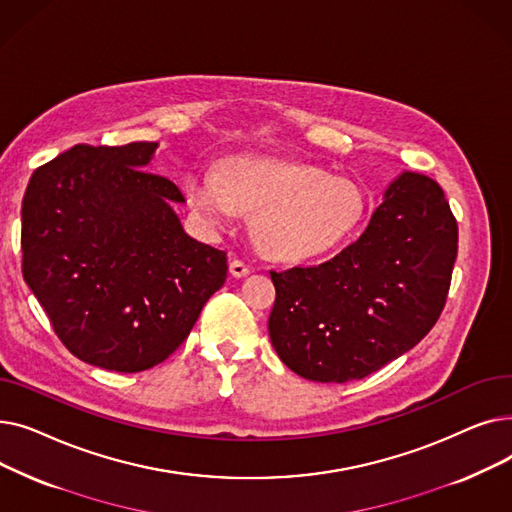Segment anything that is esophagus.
Segmentation results:
<instances>
[{
	"label": "esophagus",
	"instance_id": "34e87169",
	"mask_svg": "<svg viewBox=\"0 0 512 512\" xmlns=\"http://www.w3.org/2000/svg\"><path fill=\"white\" fill-rule=\"evenodd\" d=\"M249 265L245 263V261H240V259H232L230 261V274L234 276V278H245V276H249Z\"/></svg>",
	"mask_w": 512,
	"mask_h": 512
}]
</instances>
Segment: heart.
Here are the masks:
<instances>
[{"label":"heart","instance_id":"obj_1","mask_svg":"<svg viewBox=\"0 0 512 512\" xmlns=\"http://www.w3.org/2000/svg\"><path fill=\"white\" fill-rule=\"evenodd\" d=\"M184 191L188 205L213 226L230 222L236 209L253 213L257 249L280 261L328 253L355 230L365 207L351 180L261 157H232L220 176L197 168L188 174Z\"/></svg>","mask_w":512,"mask_h":512}]
</instances>
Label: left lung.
<instances>
[{
  "label": "left lung",
  "instance_id": "obj_1",
  "mask_svg": "<svg viewBox=\"0 0 512 512\" xmlns=\"http://www.w3.org/2000/svg\"><path fill=\"white\" fill-rule=\"evenodd\" d=\"M456 251L459 228L440 184L402 172L353 245L326 263L270 272L278 357L321 384L382 369L436 326Z\"/></svg>",
  "mask_w": 512,
  "mask_h": 512
}]
</instances>
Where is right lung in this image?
Segmentation results:
<instances>
[{
    "label": "right lung",
    "instance_id": "obj_1",
    "mask_svg": "<svg viewBox=\"0 0 512 512\" xmlns=\"http://www.w3.org/2000/svg\"><path fill=\"white\" fill-rule=\"evenodd\" d=\"M157 143L74 145L22 199V276L53 332L89 365L166 361L226 282V251L188 236L180 188L147 172Z\"/></svg>",
    "mask_w": 512,
    "mask_h": 512
}]
</instances>
